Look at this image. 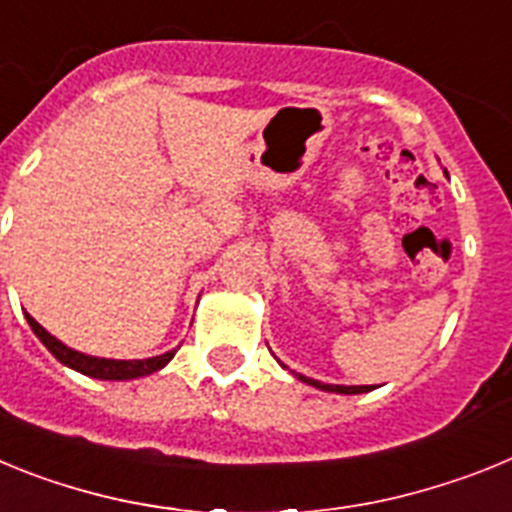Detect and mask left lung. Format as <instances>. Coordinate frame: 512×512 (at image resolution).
Returning <instances> with one entry per match:
<instances>
[{
    "label": "left lung",
    "mask_w": 512,
    "mask_h": 512,
    "mask_svg": "<svg viewBox=\"0 0 512 512\" xmlns=\"http://www.w3.org/2000/svg\"><path fill=\"white\" fill-rule=\"evenodd\" d=\"M300 382L310 384V387H315V390H323V392H336V395H361V392H372L374 387H369V384H361V387H351V384H325V382H318V379H310V377H302V374H295Z\"/></svg>",
    "instance_id": "8db88e82"
}]
</instances>
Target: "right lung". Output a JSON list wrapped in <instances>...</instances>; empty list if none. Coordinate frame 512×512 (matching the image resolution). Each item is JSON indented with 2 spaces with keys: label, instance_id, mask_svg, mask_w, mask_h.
Returning <instances> with one entry per match:
<instances>
[{
  "label": "right lung",
  "instance_id": "1",
  "mask_svg": "<svg viewBox=\"0 0 512 512\" xmlns=\"http://www.w3.org/2000/svg\"><path fill=\"white\" fill-rule=\"evenodd\" d=\"M27 323L33 328L35 336L40 338L48 351L61 361L63 366H69L74 372L84 374V377H92V379H110V382H125V379H138V377H148V374L158 372V369H164L171 359H174L176 348L166 351L161 356H151V359H102V356H89V354H81L76 348L66 346V343L58 341L56 336H51L33 315H27L25 312Z\"/></svg>",
  "mask_w": 512,
  "mask_h": 512
}]
</instances>
